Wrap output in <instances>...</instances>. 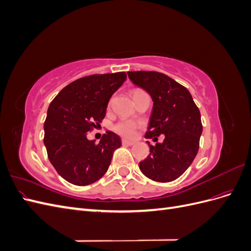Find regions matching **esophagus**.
Listing matches in <instances>:
<instances>
[{"label": "esophagus", "mask_w": 251, "mask_h": 251, "mask_svg": "<svg viewBox=\"0 0 251 251\" xmlns=\"http://www.w3.org/2000/svg\"><path fill=\"white\" fill-rule=\"evenodd\" d=\"M121 142H123L124 146H133V144L135 143V141H132V140H127V139H123L121 140Z\"/></svg>", "instance_id": "1"}]
</instances>
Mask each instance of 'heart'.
I'll return each mask as SVG.
<instances>
[{
	"mask_svg": "<svg viewBox=\"0 0 251 251\" xmlns=\"http://www.w3.org/2000/svg\"><path fill=\"white\" fill-rule=\"evenodd\" d=\"M139 92H142L141 90H135L134 91V94H137ZM136 124L133 123L131 120H123L118 123L115 126V131L117 133H119L120 135H124L126 137H133L134 134H135V130H136Z\"/></svg>",
	"mask_w": 251,
	"mask_h": 251,
	"instance_id": "heart-1",
	"label": "heart"
}]
</instances>
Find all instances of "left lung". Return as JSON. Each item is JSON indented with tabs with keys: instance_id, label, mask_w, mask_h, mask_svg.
Segmentation results:
<instances>
[{
	"instance_id": "left-lung-1",
	"label": "left lung",
	"mask_w": 251,
	"mask_h": 251,
	"mask_svg": "<svg viewBox=\"0 0 251 251\" xmlns=\"http://www.w3.org/2000/svg\"><path fill=\"white\" fill-rule=\"evenodd\" d=\"M128 78L150 94L153 110L146 138L162 142L150 147V155L139 162L144 176L157 182L179 178L198 153L203 126L200 111L189 91L168 75L154 71L127 72Z\"/></svg>"
}]
</instances>
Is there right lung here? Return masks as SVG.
I'll return each instance as SVG.
<instances>
[{"label": "right lung", "mask_w": 251, "mask_h": 251, "mask_svg": "<svg viewBox=\"0 0 251 251\" xmlns=\"http://www.w3.org/2000/svg\"><path fill=\"white\" fill-rule=\"evenodd\" d=\"M126 79L125 72L94 74L69 83L49 105L44 144L60 177L74 185H89L107 173L120 137L111 131L100 143L87 134L105 116L111 96Z\"/></svg>", "instance_id": "1"}]
</instances>
